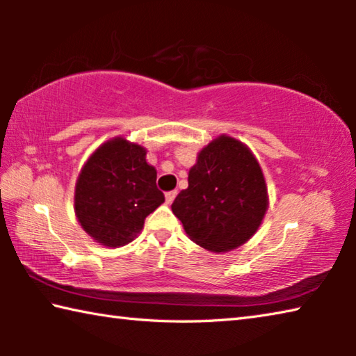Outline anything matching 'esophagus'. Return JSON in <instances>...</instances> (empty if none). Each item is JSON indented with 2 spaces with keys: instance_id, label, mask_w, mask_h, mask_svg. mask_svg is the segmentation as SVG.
<instances>
[{
  "instance_id": "34e87169",
  "label": "esophagus",
  "mask_w": 356,
  "mask_h": 356,
  "mask_svg": "<svg viewBox=\"0 0 356 356\" xmlns=\"http://www.w3.org/2000/svg\"><path fill=\"white\" fill-rule=\"evenodd\" d=\"M176 196H177V190L168 191V193H166V202L171 204L174 200H176Z\"/></svg>"
}]
</instances>
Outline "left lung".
<instances>
[{
	"label": "left lung",
	"instance_id": "obj_1",
	"mask_svg": "<svg viewBox=\"0 0 356 356\" xmlns=\"http://www.w3.org/2000/svg\"><path fill=\"white\" fill-rule=\"evenodd\" d=\"M193 242L215 252L243 245L261 226L267 186L248 147L220 136L204 147L188 174V188L172 202Z\"/></svg>",
	"mask_w": 356,
	"mask_h": 356
}]
</instances>
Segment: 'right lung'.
I'll use <instances>...</instances> for the list:
<instances>
[{"label":"right lung","instance_id":"obj_1","mask_svg":"<svg viewBox=\"0 0 356 356\" xmlns=\"http://www.w3.org/2000/svg\"><path fill=\"white\" fill-rule=\"evenodd\" d=\"M156 171L146 150L122 138L105 143L84 165L75 188V213L89 236L106 246H124L163 204Z\"/></svg>","mask_w":356,"mask_h":356}]
</instances>
